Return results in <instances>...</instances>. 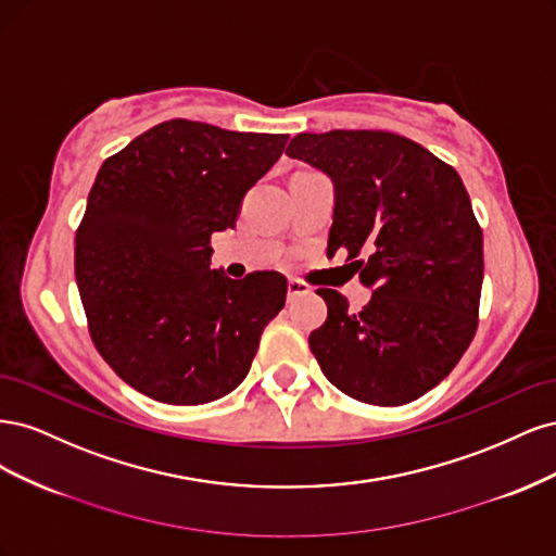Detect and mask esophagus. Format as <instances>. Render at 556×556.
Returning <instances> with one entry per match:
<instances>
[{
  "mask_svg": "<svg viewBox=\"0 0 556 556\" xmlns=\"http://www.w3.org/2000/svg\"><path fill=\"white\" fill-rule=\"evenodd\" d=\"M311 292V288L306 282H301V280H296V278H290L288 280V296L290 299H294V296H301V294H308Z\"/></svg>",
  "mask_w": 556,
  "mask_h": 556,
  "instance_id": "1",
  "label": "esophagus"
}]
</instances>
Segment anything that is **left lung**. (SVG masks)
Instances as JSON below:
<instances>
[{"instance_id":"obj_1","label":"left lung","mask_w":556,"mask_h":556,"mask_svg":"<svg viewBox=\"0 0 556 556\" xmlns=\"http://www.w3.org/2000/svg\"><path fill=\"white\" fill-rule=\"evenodd\" d=\"M288 155L336 190L327 252L348 250L371 301L319 288L325 325L308 339L331 384L371 406H403L439 384L478 329L482 229L450 164L380 129L299 134Z\"/></svg>"}]
</instances>
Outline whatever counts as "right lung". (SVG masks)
Here are the masks:
<instances>
[{
	"label": "right lung",
	"instance_id": "obj_1",
	"mask_svg": "<svg viewBox=\"0 0 556 556\" xmlns=\"http://www.w3.org/2000/svg\"><path fill=\"white\" fill-rule=\"evenodd\" d=\"M288 139L176 117L99 169L76 231V282L94 348L137 392L199 406L248 376L288 280L227 278L211 268V237L233 229Z\"/></svg>",
	"mask_w": 556,
	"mask_h": 556
}]
</instances>
